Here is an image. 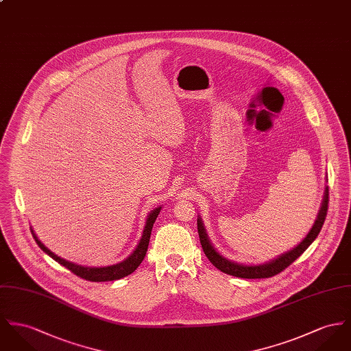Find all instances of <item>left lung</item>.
Here are the masks:
<instances>
[{
    "instance_id": "1",
    "label": "left lung",
    "mask_w": 351,
    "mask_h": 351,
    "mask_svg": "<svg viewBox=\"0 0 351 351\" xmlns=\"http://www.w3.org/2000/svg\"><path fill=\"white\" fill-rule=\"evenodd\" d=\"M327 210H328V187H326V189H324L322 207L319 210V214H318V217H317L313 228L307 234V237L299 243L295 248L287 251L286 254L279 255L274 261H270L265 265H258V266H245V265L235 263V262H231V261L223 258L210 242L200 217L197 219V232H199L202 248H203L206 256L208 258V261L215 266L217 270H220L224 274H228V275H232V276L244 278V279L271 278V276L282 272L285 269H287L294 261H297L298 258L308 248V245L315 241V238L318 237V234L322 230L324 219L327 215Z\"/></svg>"
}]
</instances>
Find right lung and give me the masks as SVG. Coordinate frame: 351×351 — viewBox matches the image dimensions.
Here are the masks:
<instances>
[{
  "label": "right lung",
  "mask_w": 351,
  "mask_h": 351,
  "mask_svg": "<svg viewBox=\"0 0 351 351\" xmlns=\"http://www.w3.org/2000/svg\"><path fill=\"white\" fill-rule=\"evenodd\" d=\"M160 210H162V207L155 208L154 211H151V214L147 217V221H145V227H144L141 239H140V242L137 244L135 251H134L125 261H123V262H120V263H117V265L107 266V267H84V266H80V265L68 262V261H65V259L57 256L51 250H48L43 243L40 242L38 238L34 235L33 230H32V235H33L36 243L38 244V247H40L45 254H48L52 259H54L56 262H58L61 266L66 267L68 270L72 271L75 275L80 276L82 279L90 280V282L117 280V279H121V278H124V276L132 274V272L140 266V263L143 262V259H144V256H145V254H147V248H148V243H149V238H151V231H152L154 223H155L158 215L160 214Z\"/></svg>",
  "instance_id": "add662e5"
}]
</instances>
